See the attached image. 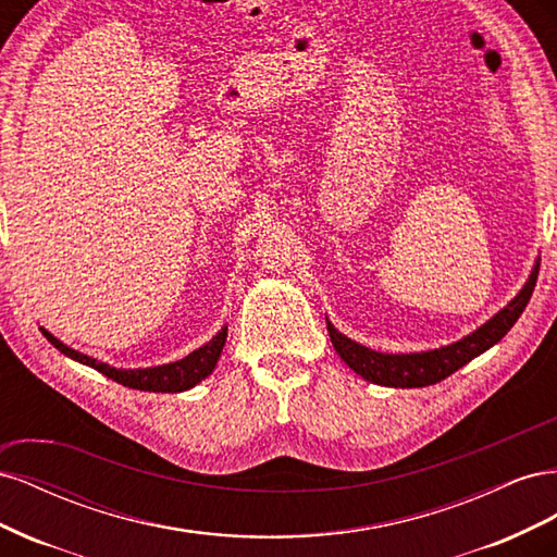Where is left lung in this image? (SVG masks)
Here are the masks:
<instances>
[{"mask_svg": "<svg viewBox=\"0 0 557 557\" xmlns=\"http://www.w3.org/2000/svg\"><path fill=\"white\" fill-rule=\"evenodd\" d=\"M539 276V262L534 264L528 283L522 285V290L509 301L507 307L497 311L487 323H483L479 330L462 336L460 342L450 346H442L425 352H401V356H393V352H379L367 348L358 342L348 339L346 334L334 330V325L327 320V332L334 350L339 352V358L360 374L364 381H372L376 385L387 387H425L444 381L453 372H458L469 360H474L481 352H485L491 346H495L504 334H507L520 313L525 311L528 301L532 297V290Z\"/></svg>", "mask_w": 557, "mask_h": 557, "instance_id": "obj_1", "label": "left lung"}]
</instances>
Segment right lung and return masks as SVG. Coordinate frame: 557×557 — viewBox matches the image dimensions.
<instances>
[{"label": "right lung", "instance_id": "obj_1", "mask_svg": "<svg viewBox=\"0 0 557 557\" xmlns=\"http://www.w3.org/2000/svg\"><path fill=\"white\" fill-rule=\"evenodd\" d=\"M44 332L46 339L53 344L60 352H64L66 358H72L81 364H88L97 369L99 374H104L107 379H113L115 383H121L125 387H134V391H146V393H183L190 391L193 385L199 381H205L218 364V358H221L225 339H227V327L218 332L211 342L205 346H199L193 350L190 356H185L183 360L170 362V364H160V367H146V369H115L107 362H99L90 356H83V352L64 346L60 339H55L48 330L39 327Z\"/></svg>", "mask_w": 557, "mask_h": 557}]
</instances>
